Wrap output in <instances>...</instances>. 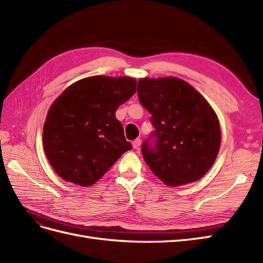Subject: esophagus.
Segmentation results:
<instances>
[{"label": "esophagus", "instance_id": "esophagus-1", "mask_svg": "<svg viewBox=\"0 0 263 263\" xmlns=\"http://www.w3.org/2000/svg\"><path fill=\"white\" fill-rule=\"evenodd\" d=\"M140 145H141V139H136V140L133 141V147H134V149H138Z\"/></svg>", "mask_w": 263, "mask_h": 263}]
</instances>
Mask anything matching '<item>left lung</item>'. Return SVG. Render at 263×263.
I'll return each mask as SVG.
<instances>
[{"mask_svg":"<svg viewBox=\"0 0 263 263\" xmlns=\"http://www.w3.org/2000/svg\"><path fill=\"white\" fill-rule=\"evenodd\" d=\"M137 93L151 114L155 146L144 141L146 163L168 186L198 181L220 148L218 117L203 95L177 77L141 78Z\"/></svg>","mask_w":263,"mask_h":263,"instance_id":"8db88e82","label":"left lung"}]
</instances>
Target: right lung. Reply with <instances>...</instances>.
I'll return each instance as SVG.
<instances>
[{
  "instance_id": "add662e5",
  "label": "right lung",
  "mask_w": 263,
  "mask_h": 263,
  "mask_svg": "<svg viewBox=\"0 0 263 263\" xmlns=\"http://www.w3.org/2000/svg\"><path fill=\"white\" fill-rule=\"evenodd\" d=\"M136 83L130 77H87L53 101L44 124L43 145L61 179L91 186L132 149L115 112L136 92Z\"/></svg>"
}]
</instances>
